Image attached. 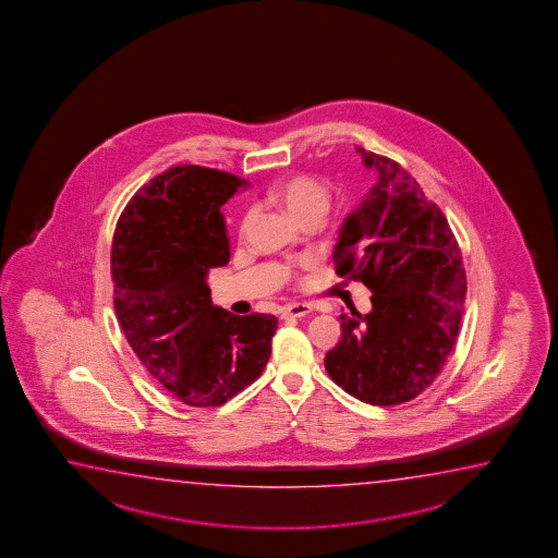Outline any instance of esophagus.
<instances>
[{
    "mask_svg": "<svg viewBox=\"0 0 558 558\" xmlns=\"http://www.w3.org/2000/svg\"><path fill=\"white\" fill-rule=\"evenodd\" d=\"M310 313H313L311 303H292L283 310V317H305Z\"/></svg>",
    "mask_w": 558,
    "mask_h": 558,
    "instance_id": "34e87169",
    "label": "esophagus"
}]
</instances>
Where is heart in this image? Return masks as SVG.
<instances>
[{
	"label": "heart",
	"mask_w": 558,
	"mask_h": 558,
	"mask_svg": "<svg viewBox=\"0 0 558 558\" xmlns=\"http://www.w3.org/2000/svg\"><path fill=\"white\" fill-rule=\"evenodd\" d=\"M270 198L276 205L282 206L283 210L298 222L310 220V218L320 220L330 206V187L315 175L295 173L278 181L275 187L270 189ZM251 222H253V213H245L240 223L241 238L247 235ZM286 272L292 275V270H286Z\"/></svg>",
	"instance_id": "heart-1"
}]
</instances>
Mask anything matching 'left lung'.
I'll return each instance as SVG.
<instances>
[{
  "label": "left lung",
  "instance_id": "1",
  "mask_svg": "<svg viewBox=\"0 0 558 558\" xmlns=\"http://www.w3.org/2000/svg\"><path fill=\"white\" fill-rule=\"evenodd\" d=\"M377 183L342 223L336 275L369 288L373 310L342 315L325 367L348 395L373 405L420 396L452 353L465 270L442 210L400 163L357 148Z\"/></svg>",
  "mask_w": 558,
  "mask_h": 558
}]
</instances>
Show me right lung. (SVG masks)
Listing matches in <instances>:
<instances>
[{"label": "right lung", "mask_w": 558, "mask_h": 558, "mask_svg": "<svg viewBox=\"0 0 558 558\" xmlns=\"http://www.w3.org/2000/svg\"><path fill=\"white\" fill-rule=\"evenodd\" d=\"M245 185L215 168L175 166L138 189L113 233L121 330L143 367L195 408L222 405L255 383L278 328L275 315L215 307L206 283L230 260L220 208Z\"/></svg>", "instance_id": "right-lung-1"}]
</instances>
